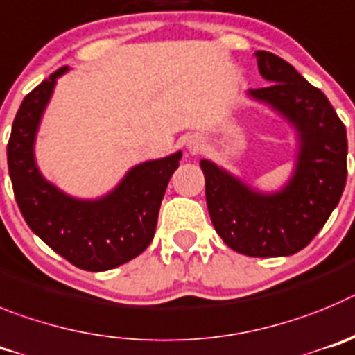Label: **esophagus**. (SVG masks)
Instances as JSON below:
<instances>
[{
  "instance_id": "34e87169",
  "label": "esophagus",
  "mask_w": 355,
  "mask_h": 355,
  "mask_svg": "<svg viewBox=\"0 0 355 355\" xmlns=\"http://www.w3.org/2000/svg\"><path fill=\"white\" fill-rule=\"evenodd\" d=\"M198 148H200V145H198L196 141H189V150H193V152H196Z\"/></svg>"
}]
</instances>
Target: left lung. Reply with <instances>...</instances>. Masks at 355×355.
Segmentation results:
<instances>
[{
    "label": "left lung",
    "mask_w": 355,
    "mask_h": 355,
    "mask_svg": "<svg viewBox=\"0 0 355 355\" xmlns=\"http://www.w3.org/2000/svg\"><path fill=\"white\" fill-rule=\"evenodd\" d=\"M254 56L261 78L270 85L248 94L295 127V170L279 193L263 194L203 159L207 207L214 228L233 251L288 257L313 241L343 194L347 130L327 97L288 62L267 51Z\"/></svg>",
    "instance_id": "left-lung-1"
}]
</instances>
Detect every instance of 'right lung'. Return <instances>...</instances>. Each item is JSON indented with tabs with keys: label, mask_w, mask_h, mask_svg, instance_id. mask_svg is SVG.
Segmentation results:
<instances>
[{
	"label": "right lung",
	"mask_w": 355,
	"mask_h": 355,
	"mask_svg": "<svg viewBox=\"0 0 355 355\" xmlns=\"http://www.w3.org/2000/svg\"><path fill=\"white\" fill-rule=\"evenodd\" d=\"M62 67L24 97L6 146L8 173L24 221L53 251L83 270L101 272L141 254L154 239L159 209L182 152L141 162L114 191L98 200H78L40 175L33 145L38 123Z\"/></svg>",
	"instance_id": "add662e5"
}]
</instances>
